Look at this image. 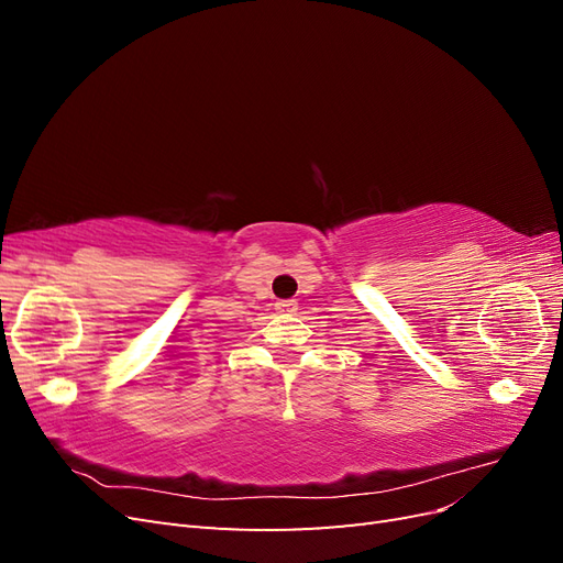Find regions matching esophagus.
<instances>
[{"label": "esophagus", "mask_w": 563, "mask_h": 563, "mask_svg": "<svg viewBox=\"0 0 563 563\" xmlns=\"http://www.w3.org/2000/svg\"><path fill=\"white\" fill-rule=\"evenodd\" d=\"M277 310L279 312H296L298 310V300H294V298L291 300H279L277 302Z\"/></svg>", "instance_id": "obj_1"}]
</instances>
